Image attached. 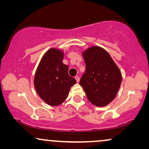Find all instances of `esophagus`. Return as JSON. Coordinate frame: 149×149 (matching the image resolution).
<instances>
[{
    "mask_svg": "<svg viewBox=\"0 0 149 149\" xmlns=\"http://www.w3.org/2000/svg\"><path fill=\"white\" fill-rule=\"evenodd\" d=\"M74 79H76L77 82H79V77L78 76H75V77H74Z\"/></svg>",
    "mask_w": 149,
    "mask_h": 149,
    "instance_id": "1",
    "label": "esophagus"
}]
</instances>
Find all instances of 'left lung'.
Returning a JSON list of instances; mask_svg holds the SVG:
<instances>
[{"instance_id":"1","label":"left lung","mask_w":149,"mask_h":149,"mask_svg":"<svg viewBox=\"0 0 149 149\" xmlns=\"http://www.w3.org/2000/svg\"><path fill=\"white\" fill-rule=\"evenodd\" d=\"M85 72L80 79L87 99L104 107L115 98L121 83V74L109 53L94 46L83 53Z\"/></svg>"}]
</instances>
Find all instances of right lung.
Listing matches in <instances>:
<instances>
[{
	"label": "right lung",
	"mask_w": 149,
	"mask_h": 149,
	"mask_svg": "<svg viewBox=\"0 0 149 149\" xmlns=\"http://www.w3.org/2000/svg\"><path fill=\"white\" fill-rule=\"evenodd\" d=\"M63 52L51 49L44 55L34 77V87L40 98L51 106H58L68 96L76 80L69 76L68 66L62 63Z\"/></svg>",
	"instance_id": "obj_1"
}]
</instances>
